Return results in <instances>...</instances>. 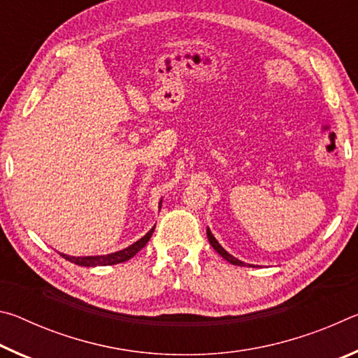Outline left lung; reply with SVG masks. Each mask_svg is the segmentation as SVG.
<instances>
[{"mask_svg":"<svg viewBox=\"0 0 358 358\" xmlns=\"http://www.w3.org/2000/svg\"><path fill=\"white\" fill-rule=\"evenodd\" d=\"M207 237H208V241H210V245L213 246V250L217 252V254H221V256L227 260V262H230V264H234V265H240V266H245L246 264L245 262H241V260H238L237 257H234V256H230V254L224 250V248L217 243V240L213 237V234L210 232V229H207ZM251 266V265H250Z\"/></svg>","mask_w":358,"mask_h":358,"instance_id":"1","label":"left lung"}]
</instances>
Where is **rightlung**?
Here are the masks:
<instances>
[{"instance_id":"right-lung-1","label":"right lung","mask_w":358,"mask_h":358,"mask_svg":"<svg viewBox=\"0 0 358 358\" xmlns=\"http://www.w3.org/2000/svg\"><path fill=\"white\" fill-rule=\"evenodd\" d=\"M161 208V207H159ZM155 232V227L148 230L147 235H143L141 240H137L136 243H132L131 246L124 248V250L112 252V254H106V256H87V257H76V256H68V254L59 252L62 256L69 260V262L76 264V265H82V266H99V265H115V264H121L129 260L131 257H134L136 254L142 250V248L148 243V240L151 238V235Z\"/></svg>"}]
</instances>
